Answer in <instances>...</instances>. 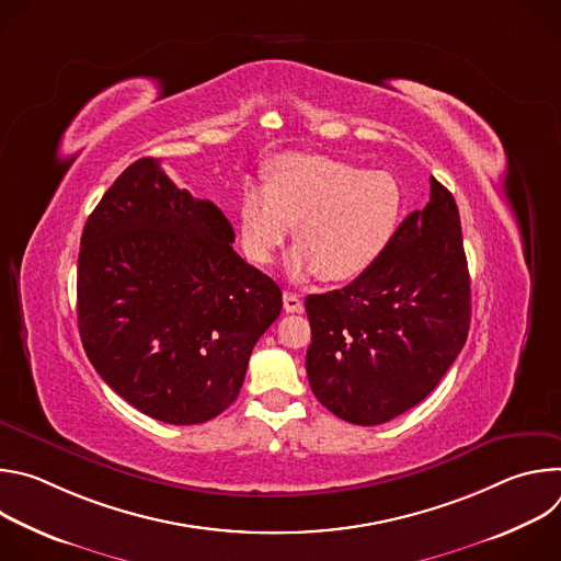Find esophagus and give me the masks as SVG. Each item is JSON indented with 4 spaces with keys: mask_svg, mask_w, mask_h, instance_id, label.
<instances>
[{
    "mask_svg": "<svg viewBox=\"0 0 561 561\" xmlns=\"http://www.w3.org/2000/svg\"><path fill=\"white\" fill-rule=\"evenodd\" d=\"M284 310L286 312H301L304 310V301L299 295L290 293V290H284Z\"/></svg>",
    "mask_w": 561,
    "mask_h": 561,
    "instance_id": "obj_1",
    "label": "esophagus"
}]
</instances>
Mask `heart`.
<instances>
[{
	"instance_id": "obj_1",
	"label": "heart",
	"mask_w": 561,
	"mask_h": 561,
	"mask_svg": "<svg viewBox=\"0 0 561 561\" xmlns=\"http://www.w3.org/2000/svg\"><path fill=\"white\" fill-rule=\"evenodd\" d=\"M402 210V186L388 171H362L319 152H284L262 186L242 191L239 247L251 264L268 266L295 226L290 279L351 282L386 253Z\"/></svg>"
}]
</instances>
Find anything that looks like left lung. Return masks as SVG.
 I'll use <instances>...</instances> for the list:
<instances>
[{
	"mask_svg": "<svg viewBox=\"0 0 561 561\" xmlns=\"http://www.w3.org/2000/svg\"><path fill=\"white\" fill-rule=\"evenodd\" d=\"M308 383L333 415L377 426L417 407L466 344L470 277L455 197L399 224L386 253L342 290L306 297Z\"/></svg>",
	"mask_w": 561,
	"mask_h": 561,
	"instance_id": "obj_1",
	"label": "left lung"
}]
</instances>
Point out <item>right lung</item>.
I'll return each instance as SVG.
<instances>
[{
	"label": "right lung",
	"instance_id": "right-lung-1",
	"mask_svg": "<svg viewBox=\"0 0 561 561\" xmlns=\"http://www.w3.org/2000/svg\"><path fill=\"white\" fill-rule=\"evenodd\" d=\"M208 199L141 157L91 213L77 260V322L100 377L144 415L202 424L244 383L279 286L232 251Z\"/></svg>",
	"mask_w": 561,
	"mask_h": 561
}]
</instances>
